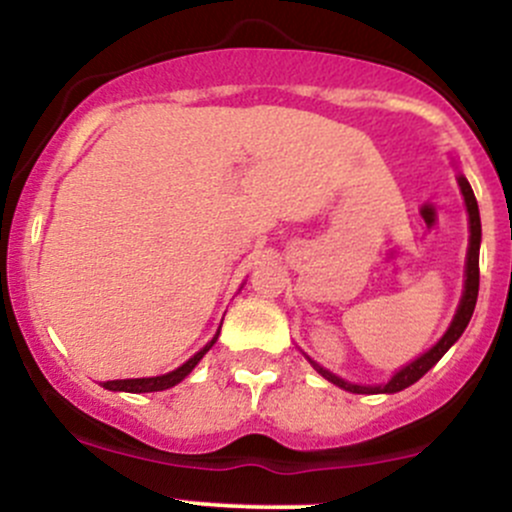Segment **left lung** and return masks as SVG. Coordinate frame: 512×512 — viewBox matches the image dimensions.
<instances>
[{
  "instance_id": "1",
  "label": "left lung",
  "mask_w": 512,
  "mask_h": 512,
  "mask_svg": "<svg viewBox=\"0 0 512 512\" xmlns=\"http://www.w3.org/2000/svg\"><path fill=\"white\" fill-rule=\"evenodd\" d=\"M458 187H461L463 192V199H466V209H468V224H471V239H468V256H466V283H463V295H461V305H458L456 315H453V323L449 325V330H446L444 337H441L439 342H436L434 347H431L429 352H424L421 357H416L414 362H409L407 367H402L397 374H394L392 379H389L387 384H379V387H362V384H352V382H345V379L335 377L333 372L323 370V367L318 365V362L310 360V365L315 367L320 374H323L328 382L337 384V387L347 389V392L352 394H394V392H402V389L412 387L414 382H419L421 377H424L426 372L431 370V367L436 365V362L441 360V357L446 355V350L453 345V342L458 340V337L463 335V330H466L468 320H471L473 315V308H476V300H478V281H481V271H478V251H481V214H478V202L476 197H473V189L471 184H468V179L463 175H458Z\"/></svg>"
}]
</instances>
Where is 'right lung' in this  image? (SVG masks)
Here are the masks:
<instances>
[{
	"mask_svg": "<svg viewBox=\"0 0 512 512\" xmlns=\"http://www.w3.org/2000/svg\"><path fill=\"white\" fill-rule=\"evenodd\" d=\"M219 337V330L217 335L212 337V342H207V345L202 347V350L197 352L194 357H189L187 362H184L182 367H177V370L167 372V374H160V377H142V379H113V382H103L105 389H113V392H133V394H140V392H162V389H170L175 387V384L182 382L184 377H187L189 372L197 367V362L202 360L204 355H207L209 350H212V345L217 342Z\"/></svg>",
	"mask_w": 512,
	"mask_h": 512,
	"instance_id": "1",
	"label": "right lung"
}]
</instances>
